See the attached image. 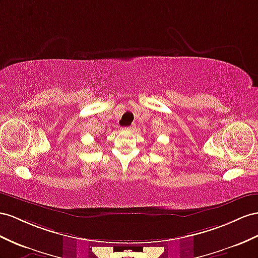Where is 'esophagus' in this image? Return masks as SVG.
Returning <instances> with one entry per match:
<instances>
[{
  "instance_id": "34e87169",
  "label": "esophagus",
  "mask_w": 258,
  "mask_h": 258,
  "mask_svg": "<svg viewBox=\"0 0 258 258\" xmlns=\"http://www.w3.org/2000/svg\"><path fill=\"white\" fill-rule=\"evenodd\" d=\"M134 128H135L134 125H131V126L125 127V130H126V131H134Z\"/></svg>"
}]
</instances>
